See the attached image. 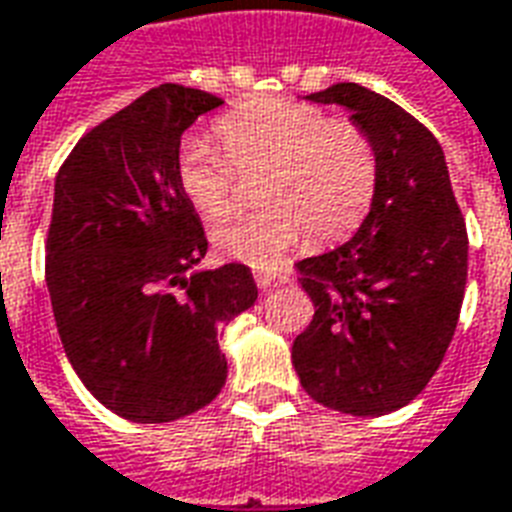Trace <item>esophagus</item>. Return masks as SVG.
I'll list each match as a JSON object with an SVG mask.
<instances>
[{"label":"esophagus","mask_w":512,"mask_h":512,"mask_svg":"<svg viewBox=\"0 0 512 512\" xmlns=\"http://www.w3.org/2000/svg\"><path fill=\"white\" fill-rule=\"evenodd\" d=\"M253 278H256V286H259V289H264V292H267V289H272V286L278 283V275H272V272H256Z\"/></svg>","instance_id":"34e87169"}]
</instances>
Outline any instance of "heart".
Masks as SVG:
<instances>
[{
  "label": "heart",
  "instance_id": "obj_1",
  "mask_svg": "<svg viewBox=\"0 0 512 512\" xmlns=\"http://www.w3.org/2000/svg\"><path fill=\"white\" fill-rule=\"evenodd\" d=\"M229 159L204 138H188L177 158L182 196L204 218L229 215L237 171L259 174L264 210L212 231L220 256L275 270L305 237L319 245L357 229L376 190V152L352 122L289 98L248 100L218 122Z\"/></svg>",
  "mask_w": 512,
  "mask_h": 512
}]
</instances>
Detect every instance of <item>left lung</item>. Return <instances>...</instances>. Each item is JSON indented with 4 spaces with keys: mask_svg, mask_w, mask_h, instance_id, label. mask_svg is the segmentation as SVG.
I'll return each mask as SVG.
<instances>
[{
    "mask_svg": "<svg viewBox=\"0 0 512 512\" xmlns=\"http://www.w3.org/2000/svg\"><path fill=\"white\" fill-rule=\"evenodd\" d=\"M305 100L346 108L371 138L376 190L352 240L297 264L316 313L292 363L313 401L379 417L414 401L445 360L464 302L466 226L445 152L412 114L360 84Z\"/></svg>",
    "mask_w": 512,
    "mask_h": 512,
    "instance_id": "1",
    "label": "left lung"
}]
</instances>
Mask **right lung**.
<instances>
[{
  "label": "right lung",
  "instance_id": "1",
  "mask_svg": "<svg viewBox=\"0 0 512 512\" xmlns=\"http://www.w3.org/2000/svg\"><path fill=\"white\" fill-rule=\"evenodd\" d=\"M223 100L149 89L89 130L54 185L46 283L78 379L133 423L199 412L226 384L218 327L259 292L245 264L194 270L201 220L177 182L182 133Z\"/></svg>",
  "mask_w": 512,
  "mask_h": 512
}]
</instances>
